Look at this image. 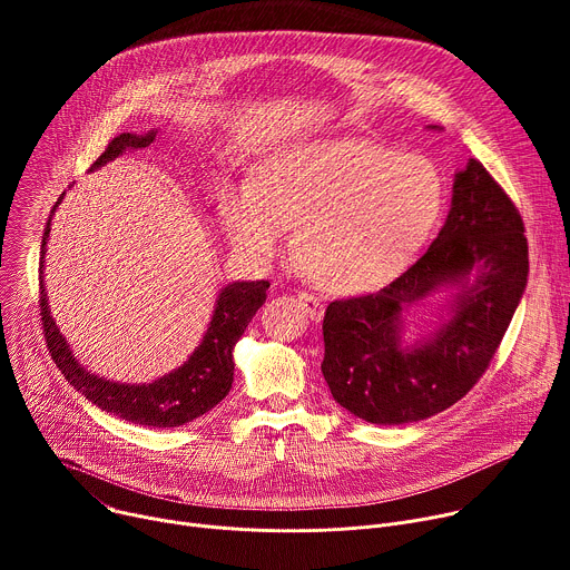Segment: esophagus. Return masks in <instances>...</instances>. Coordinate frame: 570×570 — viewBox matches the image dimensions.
Returning <instances> with one entry per match:
<instances>
[{"label":"esophagus","instance_id":"34e87169","mask_svg":"<svg viewBox=\"0 0 570 570\" xmlns=\"http://www.w3.org/2000/svg\"><path fill=\"white\" fill-rule=\"evenodd\" d=\"M297 304L302 306V311L306 313V317L311 320H320L322 313H324V304L320 302V297L311 295V293H297Z\"/></svg>","mask_w":570,"mask_h":570}]
</instances>
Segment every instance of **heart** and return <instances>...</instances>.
Masks as SVG:
<instances>
[{
	"label": "heart",
	"instance_id": "heart-1",
	"mask_svg": "<svg viewBox=\"0 0 570 570\" xmlns=\"http://www.w3.org/2000/svg\"><path fill=\"white\" fill-rule=\"evenodd\" d=\"M442 203L424 155L365 139H317L264 159L253 185L229 189L220 220L234 246L271 259L286 227L324 288L358 293L390 279L422 246Z\"/></svg>",
	"mask_w": 570,
	"mask_h": 570
}]
</instances>
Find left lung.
Masks as SVG:
<instances>
[{
    "label": "left lung",
    "instance_id": "1",
    "mask_svg": "<svg viewBox=\"0 0 570 570\" xmlns=\"http://www.w3.org/2000/svg\"><path fill=\"white\" fill-rule=\"evenodd\" d=\"M525 284L521 214L471 157L453 178L444 225L417 264L379 293L336 299L324 311L322 376L332 396L379 426L446 411L494 358ZM442 289L454 293L439 327L405 344L404 313Z\"/></svg>",
    "mask_w": 570,
    "mask_h": 570
}]
</instances>
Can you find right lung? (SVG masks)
<instances>
[{
	"mask_svg": "<svg viewBox=\"0 0 570 570\" xmlns=\"http://www.w3.org/2000/svg\"><path fill=\"white\" fill-rule=\"evenodd\" d=\"M157 130H148L144 135L121 132L115 137L104 155L90 167V171L106 167L108 161L124 155L126 150L146 148L153 144ZM65 191L53 205L40 246V315L42 330L47 338L49 354L62 376L88 401L99 405L101 411L112 413L126 422L150 426V429H176L187 422L198 420L209 413L216 403L225 399L234 381V345L246 332L253 315L266 302L268 282H232L220 288L216 297V306L212 313L209 327L200 341V345L191 352V356L176 367L174 372L155 379L153 383H119L104 376L92 374L80 365L60 334L58 324L51 315L47 288H45V255L47 240L51 232V218L56 207L62 203Z\"/></svg>",
	"mask_w": 570,
	"mask_h": 570,
	"instance_id": "obj_1",
	"label": "right lung"
}]
</instances>
